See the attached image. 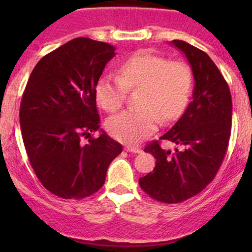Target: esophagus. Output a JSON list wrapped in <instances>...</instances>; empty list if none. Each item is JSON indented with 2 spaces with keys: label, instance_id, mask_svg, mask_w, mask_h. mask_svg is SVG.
Here are the masks:
<instances>
[{
  "label": "esophagus",
  "instance_id": "34e87169",
  "mask_svg": "<svg viewBox=\"0 0 252 252\" xmlns=\"http://www.w3.org/2000/svg\"><path fill=\"white\" fill-rule=\"evenodd\" d=\"M126 150L128 152H134V154H141L142 152L141 149H139V147H135V146H130V145L126 146Z\"/></svg>",
  "mask_w": 252,
  "mask_h": 252
}]
</instances>
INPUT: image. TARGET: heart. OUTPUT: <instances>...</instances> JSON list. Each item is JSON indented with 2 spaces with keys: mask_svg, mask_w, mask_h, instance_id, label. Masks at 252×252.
<instances>
[{
  "mask_svg": "<svg viewBox=\"0 0 252 252\" xmlns=\"http://www.w3.org/2000/svg\"><path fill=\"white\" fill-rule=\"evenodd\" d=\"M191 86V70L184 62L141 50L122 61L118 75H101L95 84V96L103 110L116 112L123 106L126 90L139 88V107L121 112L107 122V130L114 139L136 144L151 135L161 119L171 122L183 113Z\"/></svg>",
  "mask_w": 252,
  "mask_h": 252,
  "instance_id": "1",
  "label": "heart"
}]
</instances>
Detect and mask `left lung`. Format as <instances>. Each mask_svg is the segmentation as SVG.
Returning a JSON list of instances; mask_svg holds the SVG:
<instances>
[{
  "mask_svg": "<svg viewBox=\"0 0 252 252\" xmlns=\"http://www.w3.org/2000/svg\"><path fill=\"white\" fill-rule=\"evenodd\" d=\"M172 44L187 56L195 86L187 111L159 139L182 150L171 152L157 140L150 142L144 151L156 158V166L139 179L147 195L164 204L185 201L212 182L224 159L232 129V96L217 65L188 42L173 40Z\"/></svg>",
  "mask_w": 252,
  "mask_h": 252,
  "instance_id": "8db88e82",
  "label": "left lung"
}]
</instances>
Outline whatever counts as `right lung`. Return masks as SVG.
<instances>
[{
    "instance_id": "right-lung-1",
    "label": "right lung",
    "mask_w": 252,
    "mask_h": 252,
    "mask_svg": "<svg viewBox=\"0 0 252 252\" xmlns=\"http://www.w3.org/2000/svg\"><path fill=\"white\" fill-rule=\"evenodd\" d=\"M114 50L88 37L70 40L37 62L23 93L19 119L28 158L41 184L62 199L101 189L123 150L105 131L91 135L100 129L95 84Z\"/></svg>"
}]
</instances>
